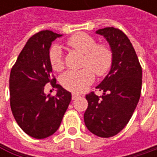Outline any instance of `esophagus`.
Here are the masks:
<instances>
[{
  "instance_id": "esophagus-1",
  "label": "esophagus",
  "mask_w": 157,
  "mask_h": 157,
  "mask_svg": "<svg viewBox=\"0 0 157 157\" xmlns=\"http://www.w3.org/2000/svg\"><path fill=\"white\" fill-rule=\"evenodd\" d=\"M80 97V94H75V93H74L73 94H72V98H73V100H75V99H77Z\"/></svg>"
}]
</instances>
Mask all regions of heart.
Here are the masks:
<instances>
[{
  "instance_id": "1",
  "label": "heart",
  "mask_w": 157,
  "mask_h": 157,
  "mask_svg": "<svg viewBox=\"0 0 157 157\" xmlns=\"http://www.w3.org/2000/svg\"><path fill=\"white\" fill-rule=\"evenodd\" d=\"M66 44L69 47L84 54L82 60L84 68L77 71L71 70L62 75L60 82L63 88L75 93L82 92L94 82V72L98 77H103L109 72L113 63V52L107 44H97L92 35L84 33L70 37ZM49 60L54 71L63 70V52L58 45L51 48Z\"/></svg>"
}]
</instances>
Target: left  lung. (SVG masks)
<instances>
[{
    "instance_id": "obj_1",
    "label": "left lung",
    "mask_w": 157,
    "mask_h": 157,
    "mask_svg": "<svg viewBox=\"0 0 157 157\" xmlns=\"http://www.w3.org/2000/svg\"><path fill=\"white\" fill-rule=\"evenodd\" d=\"M96 33L108 42L113 63L108 75L96 86L103 94H86L88 107L83 118L91 133L108 138L124 128L136 110L141 95L142 67L130 40L121 30L106 27Z\"/></svg>"
}]
</instances>
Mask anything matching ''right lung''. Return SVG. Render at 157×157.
I'll return each mask as SVG.
<instances>
[{"label":"right lung","instance_id":"obj_1","mask_svg":"<svg viewBox=\"0 0 157 157\" xmlns=\"http://www.w3.org/2000/svg\"><path fill=\"white\" fill-rule=\"evenodd\" d=\"M62 34L41 31L33 35L19 54L10 75V104L13 114L28 136L44 139L59 128L72 99L70 92L52 77L49 52L52 42ZM48 82L57 88L54 97L44 94Z\"/></svg>","mask_w":157,"mask_h":157}]
</instances>
